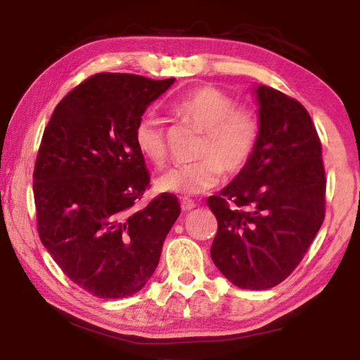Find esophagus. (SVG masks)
<instances>
[{
	"label": "esophagus",
	"mask_w": 360,
	"mask_h": 360,
	"mask_svg": "<svg viewBox=\"0 0 360 360\" xmlns=\"http://www.w3.org/2000/svg\"><path fill=\"white\" fill-rule=\"evenodd\" d=\"M193 208H195V202L188 199V197H183V199H181V210L183 211H189V210H193Z\"/></svg>",
	"instance_id": "obj_1"
}]
</instances>
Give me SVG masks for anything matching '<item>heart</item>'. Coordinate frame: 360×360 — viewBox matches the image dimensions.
<instances>
[{"label":"heart","instance_id":"1","mask_svg":"<svg viewBox=\"0 0 360 360\" xmlns=\"http://www.w3.org/2000/svg\"><path fill=\"white\" fill-rule=\"evenodd\" d=\"M174 113L203 131L197 149L200 160L180 165L163 174L158 186L169 193L195 195L216 188L229 174H238L250 163L259 141V118L253 108L236 105L221 88L203 85L189 91L172 105ZM134 139L138 152L155 166L167 158V139L163 122L155 113L138 120Z\"/></svg>","mask_w":360,"mask_h":360}]
</instances>
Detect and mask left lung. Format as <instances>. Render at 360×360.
I'll use <instances>...</instances> for the list:
<instances>
[{
  "label": "left lung",
  "instance_id": "1",
  "mask_svg": "<svg viewBox=\"0 0 360 360\" xmlns=\"http://www.w3.org/2000/svg\"><path fill=\"white\" fill-rule=\"evenodd\" d=\"M259 141L244 169L208 197L217 219L211 259L242 289H270L302 262L325 219L321 143L307 110L272 86L256 88Z\"/></svg>",
  "mask_w": 360,
  "mask_h": 360
}]
</instances>
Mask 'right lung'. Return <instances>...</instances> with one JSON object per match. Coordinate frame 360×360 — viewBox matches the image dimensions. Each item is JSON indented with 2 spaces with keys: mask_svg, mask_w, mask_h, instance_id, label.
Instances as JSON below:
<instances>
[{
  "mask_svg": "<svg viewBox=\"0 0 360 360\" xmlns=\"http://www.w3.org/2000/svg\"><path fill=\"white\" fill-rule=\"evenodd\" d=\"M174 80L98 72L58 102L43 131L37 230L62 272L98 298L130 297L149 281L180 214L169 193L135 210L150 177L134 130Z\"/></svg>",
  "mask_w": 360,
  "mask_h": 360,
  "instance_id": "obj_1",
  "label": "right lung"
}]
</instances>
